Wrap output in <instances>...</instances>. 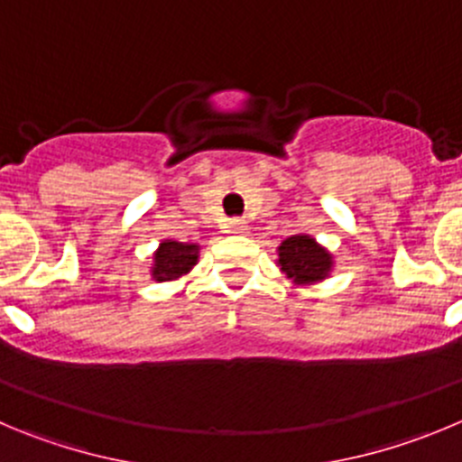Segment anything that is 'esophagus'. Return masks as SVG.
<instances>
[{"instance_id":"esophagus-1","label":"esophagus","mask_w":462,"mask_h":462,"mask_svg":"<svg viewBox=\"0 0 462 462\" xmlns=\"http://www.w3.org/2000/svg\"><path fill=\"white\" fill-rule=\"evenodd\" d=\"M245 230H248V226H245V221H241V218H232V221L227 223V232H232V235H244Z\"/></svg>"}]
</instances>
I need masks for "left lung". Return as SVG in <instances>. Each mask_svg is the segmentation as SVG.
Instances as JSON below:
<instances>
[{
	"mask_svg": "<svg viewBox=\"0 0 462 462\" xmlns=\"http://www.w3.org/2000/svg\"><path fill=\"white\" fill-rule=\"evenodd\" d=\"M280 266L287 278L294 282V287H308L319 284L330 278L335 269V257L326 245L319 244L312 235H291L275 248Z\"/></svg>",
	"mask_w": 462,
	"mask_h": 462,
	"instance_id": "obj_1",
	"label": "left lung"
}]
</instances>
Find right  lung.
<instances>
[{"label": "right lung", "mask_w": 462, "mask_h": 462, "mask_svg": "<svg viewBox=\"0 0 462 462\" xmlns=\"http://www.w3.org/2000/svg\"><path fill=\"white\" fill-rule=\"evenodd\" d=\"M200 260V244L178 239H162L157 251L152 253L150 278L154 282H175L191 273L193 266Z\"/></svg>", "instance_id": "right-lung-1"}]
</instances>
